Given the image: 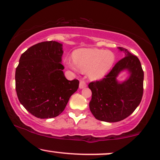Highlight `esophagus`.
I'll list each match as a JSON object with an SVG mask.
<instances>
[{
	"label": "esophagus",
	"mask_w": 160,
	"mask_h": 160,
	"mask_svg": "<svg viewBox=\"0 0 160 160\" xmlns=\"http://www.w3.org/2000/svg\"><path fill=\"white\" fill-rule=\"evenodd\" d=\"M86 86H87V85H86V82L84 81V80H80V85H79V88H86Z\"/></svg>",
	"instance_id": "obj_1"
}]
</instances>
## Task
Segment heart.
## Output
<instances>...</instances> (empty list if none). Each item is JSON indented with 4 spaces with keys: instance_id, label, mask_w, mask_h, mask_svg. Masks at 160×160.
<instances>
[{
    "instance_id": "b5f03b06",
    "label": "heart",
    "mask_w": 160,
    "mask_h": 160,
    "mask_svg": "<svg viewBox=\"0 0 160 160\" xmlns=\"http://www.w3.org/2000/svg\"><path fill=\"white\" fill-rule=\"evenodd\" d=\"M73 61L67 60L65 65L73 71L80 69L87 72L92 80H101L109 72L115 62V56L110 51L97 48H80L73 53Z\"/></svg>"
}]
</instances>
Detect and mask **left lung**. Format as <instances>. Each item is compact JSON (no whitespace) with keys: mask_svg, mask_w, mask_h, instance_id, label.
<instances>
[{"mask_svg":"<svg viewBox=\"0 0 160 160\" xmlns=\"http://www.w3.org/2000/svg\"><path fill=\"white\" fill-rule=\"evenodd\" d=\"M118 48L125 57L115 65L105 78L88 84L92 91L90 111L102 122H118L128 118L139 105L143 95L144 72L139 59L128 49ZM124 71L128 73V77L119 82L118 77Z\"/></svg>","mask_w":160,"mask_h":160,"instance_id":"left-lung-1","label":"left lung"}]
</instances>
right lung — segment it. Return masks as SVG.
<instances>
[{
    "label": "right lung",
    "mask_w": 160,
    "mask_h": 160,
    "mask_svg": "<svg viewBox=\"0 0 160 160\" xmlns=\"http://www.w3.org/2000/svg\"><path fill=\"white\" fill-rule=\"evenodd\" d=\"M62 45L43 42L23 53L15 70V89L23 107L38 118H51L64 110L79 87L78 80L65 78Z\"/></svg>",
    "instance_id": "add662e5"
}]
</instances>
